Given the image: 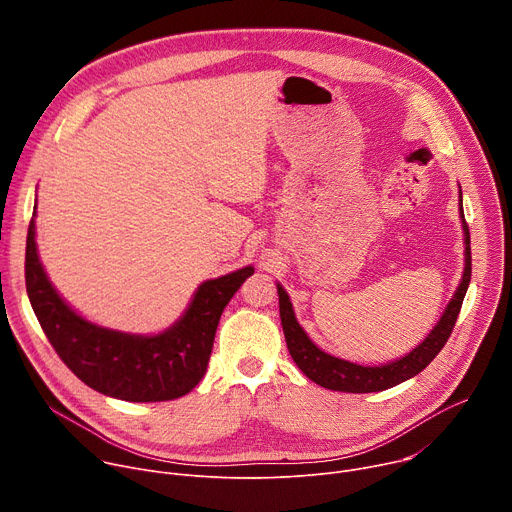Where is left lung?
<instances>
[{"label": "left lung", "mask_w": 512, "mask_h": 512, "mask_svg": "<svg viewBox=\"0 0 512 512\" xmlns=\"http://www.w3.org/2000/svg\"><path fill=\"white\" fill-rule=\"evenodd\" d=\"M460 214H462V223H464V241H466V267L462 275V283L458 291L454 294L452 302L448 304L442 320L437 322V326L431 330V334L417 346L413 352L407 356L381 364V367H360V364L336 358L320 350L308 334L302 330V326L296 320L294 308H291L289 296L285 294V289L277 285V294H279V316H281V326L287 342V350L291 358L296 360L300 371L314 383H318L324 389L330 391H342V393H377L391 389L415 375H419L427 364L440 352L454 326L458 320V314L462 310V302L466 296V289L470 285L472 277V253H470V231L468 223L462 212V192H460Z\"/></svg>", "instance_id": "1"}]
</instances>
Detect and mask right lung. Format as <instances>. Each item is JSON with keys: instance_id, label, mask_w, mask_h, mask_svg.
<instances>
[{"instance_id": "right-lung-1", "label": "right lung", "mask_w": 512, "mask_h": 512, "mask_svg": "<svg viewBox=\"0 0 512 512\" xmlns=\"http://www.w3.org/2000/svg\"><path fill=\"white\" fill-rule=\"evenodd\" d=\"M34 218L26 239V289L34 314L66 367L91 389L135 403L170 401L190 393L206 373L223 310L253 273L204 281L182 320L158 336L99 328L72 312L50 285L36 253Z\"/></svg>"}]
</instances>
